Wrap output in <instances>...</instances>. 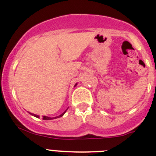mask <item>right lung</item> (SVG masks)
Instances as JSON below:
<instances>
[{"label":"right lung","instance_id":"1","mask_svg":"<svg viewBox=\"0 0 156 156\" xmlns=\"http://www.w3.org/2000/svg\"><path fill=\"white\" fill-rule=\"evenodd\" d=\"M65 112H66V111H65ZM65 112H64V113H62V114L61 115L58 116V117L54 118V119H57V118H60V117H62V116L64 114H65ZM30 114H31L32 115H34V117H37V118H38V117H39L38 115H35V114H32V113H30ZM43 119H44V120H50V119H52V118H50V117H47V116H43Z\"/></svg>","mask_w":156,"mask_h":156}]
</instances>
